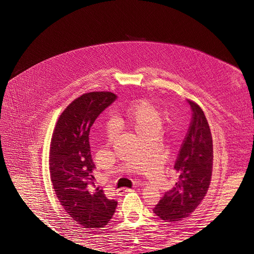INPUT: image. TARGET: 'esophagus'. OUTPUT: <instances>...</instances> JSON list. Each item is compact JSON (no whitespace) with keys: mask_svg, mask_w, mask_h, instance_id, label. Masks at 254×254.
I'll return each instance as SVG.
<instances>
[{"mask_svg":"<svg viewBox=\"0 0 254 254\" xmlns=\"http://www.w3.org/2000/svg\"><path fill=\"white\" fill-rule=\"evenodd\" d=\"M130 190H131V189H127V188H124V189L118 190H117V194H118V195H121V194H123V193H126V191H130Z\"/></svg>","mask_w":254,"mask_h":254,"instance_id":"34e87169","label":"esophagus"}]
</instances>
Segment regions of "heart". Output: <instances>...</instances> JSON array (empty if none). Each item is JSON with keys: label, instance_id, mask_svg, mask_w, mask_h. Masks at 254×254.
<instances>
[{"label": "heart", "instance_id": "obj_1", "mask_svg": "<svg viewBox=\"0 0 254 254\" xmlns=\"http://www.w3.org/2000/svg\"><path fill=\"white\" fill-rule=\"evenodd\" d=\"M120 120L141 137L146 134H158L162 124V117L157 107L147 99H135L130 103L123 111ZM106 136L108 141L115 137L113 125L108 124L106 127Z\"/></svg>", "mask_w": 254, "mask_h": 254}]
</instances>
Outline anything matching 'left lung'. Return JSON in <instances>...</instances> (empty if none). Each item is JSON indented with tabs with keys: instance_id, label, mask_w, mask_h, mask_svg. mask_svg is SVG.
<instances>
[{
	"instance_id": "left-lung-1",
	"label": "left lung",
	"mask_w": 254,
	"mask_h": 254,
	"mask_svg": "<svg viewBox=\"0 0 254 254\" xmlns=\"http://www.w3.org/2000/svg\"><path fill=\"white\" fill-rule=\"evenodd\" d=\"M188 102L193 117L174 166L177 181L153 207V213L165 222L189 217L202 201L212 178L213 140L209 123L198 104Z\"/></svg>"
}]
</instances>
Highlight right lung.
<instances>
[{
  "mask_svg": "<svg viewBox=\"0 0 254 254\" xmlns=\"http://www.w3.org/2000/svg\"><path fill=\"white\" fill-rule=\"evenodd\" d=\"M115 98L107 91L80 95L60 114L53 131L49 160L53 188L64 211L82 228H104L118 205L103 190L93 189L95 164L89 144L92 125Z\"/></svg>",
  "mask_w": 254,
  "mask_h": 254,
  "instance_id": "1",
  "label": "right lung"
}]
</instances>
